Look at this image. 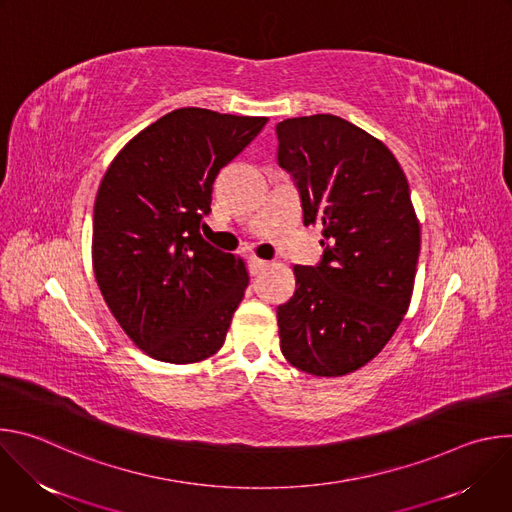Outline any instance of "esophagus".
<instances>
[{"label": "esophagus", "instance_id": "34e87169", "mask_svg": "<svg viewBox=\"0 0 512 512\" xmlns=\"http://www.w3.org/2000/svg\"><path fill=\"white\" fill-rule=\"evenodd\" d=\"M247 263H249V273H251V275L261 273V271L269 265L265 259H259V257H255V255H251V257L247 259Z\"/></svg>", "mask_w": 512, "mask_h": 512}]
</instances>
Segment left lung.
Instances as JSON below:
<instances>
[{"label":"left lung","mask_w":512,"mask_h":512,"mask_svg":"<svg viewBox=\"0 0 512 512\" xmlns=\"http://www.w3.org/2000/svg\"><path fill=\"white\" fill-rule=\"evenodd\" d=\"M277 162L294 178L304 225H322V261L296 265L277 308L291 367L342 377L373 360L407 314L421 245L407 178L383 141L336 115L277 123Z\"/></svg>","instance_id":"8db88e82"}]
</instances>
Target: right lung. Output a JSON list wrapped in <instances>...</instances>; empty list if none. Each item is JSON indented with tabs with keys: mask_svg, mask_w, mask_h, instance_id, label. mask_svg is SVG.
Wrapping results in <instances>:
<instances>
[{
	"mask_svg": "<svg viewBox=\"0 0 512 512\" xmlns=\"http://www.w3.org/2000/svg\"><path fill=\"white\" fill-rule=\"evenodd\" d=\"M267 117L184 107L139 131L107 168L93 212V269L125 334L158 360L221 350L249 273L202 239L212 184Z\"/></svg>",
	"mask_w": 512,
	"mask_h": 512,
	"instance_id": "1",
	"label": "right lung"
}]
</instances>
